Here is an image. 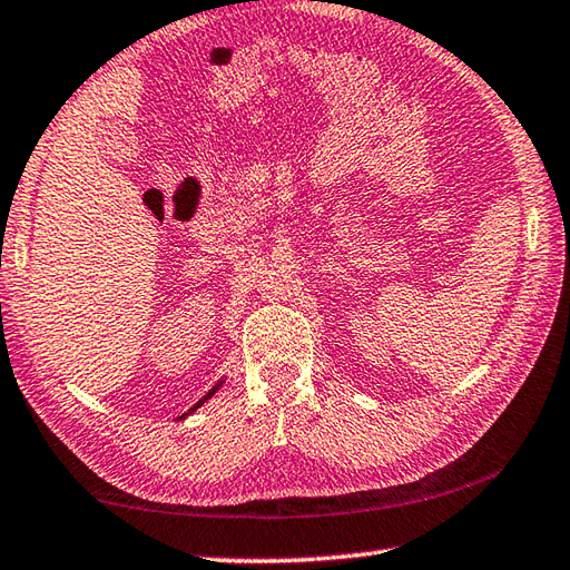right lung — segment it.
<instances>
[{
	"label": "right lung",
	"instance_id": "add662e5",
	"mask_svg": "<svg viewBox=\"0 0 570 570\" xmlns=\"http://www.w3.org/2000/svg\"><path fill=\"white\" fill-rule=\"evenodd\" d=\"M212 395H214V390H212V392H207V395H205V397H202V400H199V402H197V404H195V407H193V410H189V412H195V410H197V407H202V404H205V400H209V397H212ZM189 412H187V414H189ZM183 416H185V414H183Z\"/></svg>",
	"mask_w": 570,
	"mask_h": 570
}]
</instances>
